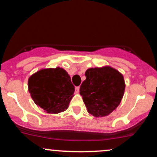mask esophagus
Returning a JSON list of instances; mask_svg holds the SVG:
<instances>
[{
    "label": "esophagus",
    "instance_id": "obj_1",
    "mask_svg": "<svg viewBox=\"0 0 157 157\" xmlns=\"http://www.w3.org/2000/svg\"><path fill=\"white\" fill-rule=\"evenodd\" d=\"M79 92H80V87H79V86H77V87L75 88V93L78 94Z\"/></svg>",
    "mask_w": 157,
    "mask_h": 157
}]
</instances>
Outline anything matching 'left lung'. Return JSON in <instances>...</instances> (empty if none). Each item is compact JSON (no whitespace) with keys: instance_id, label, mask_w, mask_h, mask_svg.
Segmentation results:
<instances>
[{"instance_id":"8db88e82","label":"left lung","mask_w":157,"mask_h":157,"mask_svg":"<svg viewBox=\"0 0 157 157\" xmlns=\"http://www.w3.org/2000/svg\"><path fill=\"white\" fill-rule=\"evenodd\" d=\"M81 84L80 94L87 111L95 117L109 115L120 105L125 89L124 77L111 66L90 68Z\"/></svg>"}]
</instances>
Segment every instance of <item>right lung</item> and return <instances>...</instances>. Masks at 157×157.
I'll list each match as a JSON object with an SVG mask.
<instances>
[{
	"mask_svg": "<svg viewBox=\"0 0 157 157\" xmlns=\"http://www.w3.org/2000/svg\"><path fill=\"white\" fill-rule=\"evenodd\" d=\"M28 89L32 100L48 113H58L68 109L74 97L75 86L63 68H43L30 76Z\"/></svg>",
	"mask_w": 157,
	"mask_h": 157,
	"instance_id": "add662e5",
	"label": "right lung"
}]
</instances>
